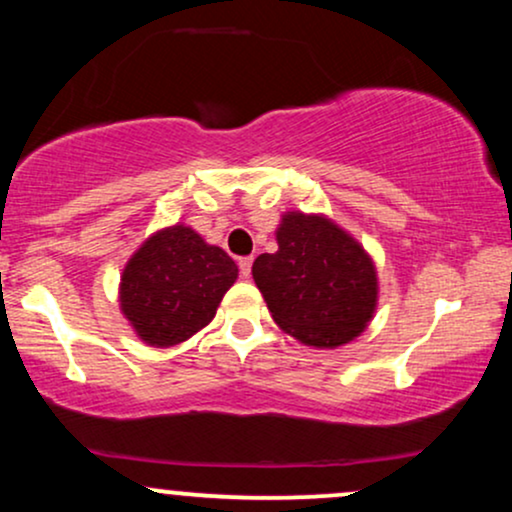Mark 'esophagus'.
<instances>
[{"label": "esophagus", "mask_w": 512, "mask_h": 512, "mask_svg": "<svg viewBox=\"0 0 512 512\" xmlns=\"http://www.w3.org/2000/svg\"><path fill=\"white\" fill-rule=\"evenodd\" d=\"M238 267H240V276H243V279H248L250 269H252V257H240Z\"/></svg>", "instance_id": "1"}]
</instances>
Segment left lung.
<instances>
[{"mask_svg": "<svg viewBox=\"0 0 512 512\" xmlns=\"http://www.w3.org/2000/svg\"><path fill=\"white\" fill-rule=\"evenodd\" d=\"M279 250L252 264L274 322L313 349L354 342L378 308V269L358 240L325 214L286 211Z\"/></svg>", "mask_w": 512, "mask_h": 512, "instance_id": "obj_1", "label": "left lung"}]
</instances>
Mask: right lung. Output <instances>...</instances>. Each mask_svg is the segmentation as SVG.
Here are the masks:
<instances>
[{
	"mask_svg": "<svg viewBox=\"0 0 512 512\" xmlns=\"http://www.w3.org/2000/svg\"><path fill=\"white\" fill-rule=\"evenodd\" d=\"M238 267L185 223L161 228L134 250L120 276V310L146 346L187 342L214 320Z\"/></svg>",
	"mask_w": 512,
	"mask_h": 512,
	"instance_id": "right-lung-1",
	"label": "right lung"
}]
</instances>
